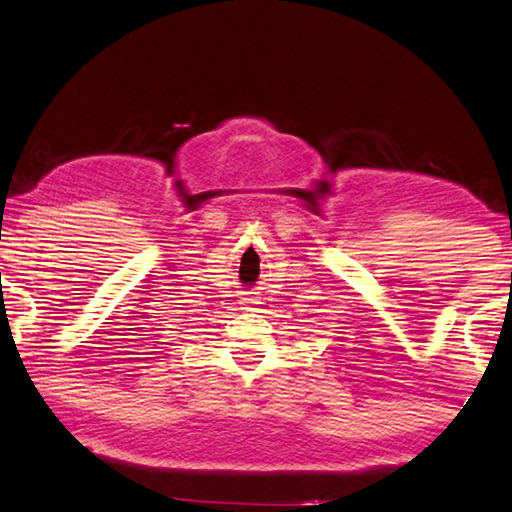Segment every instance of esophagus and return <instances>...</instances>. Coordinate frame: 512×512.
I'll return each mask as SVG.
<instances>
[{
	"label": "esophagus",
	"instance_id": "obj_1",
	"mask_svg": "<svg viewBox=\"0 0 512 512\" xmlns=\"http://www.w3.org/2000/svg\"><path fill=\"white\" fill-rule=\"evenodd\" d=\"M244 305H249V302H244Z\"/></svg>",
	"mask_w": 512,
	"mask_h": 512
}]
</instances>
